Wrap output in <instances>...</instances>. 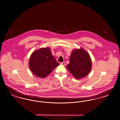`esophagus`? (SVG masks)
Listing matches in <instances>:
<instances>
[{
	"label": "esophagus",
	"instance_id": "1",
	"mask_svg": "<svg viewBox=\"0 0 120 120\" xmlns=\"http://www.w3.org/2000/svg\"><path fill=\"white\" fill-rule=\"evenodd\" d=\"M61 64L62 65H66V63L65 62H61Z\"/></svg>",
	"mask_w": 120,
	"mask_h": 120
}]
</instances>
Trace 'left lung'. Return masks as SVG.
<instances>
[{"instance_id":"8db88e82","label":"left lung","mask_w":120,"mask_h":120,"mask_svg":"<svg viewBox=\"0 0 120 120\" xmlns=\"http://www.w3.org/2000/svg\"><path fill=\"white\" fill-rule=\"evenodd\" d=\"M92 63L90 56L83 48L72 51L69 63L66 68L76 79L85 77L91 72Z\"/></svg>"}]
</instances>
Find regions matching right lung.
I'll list each match as a JSON object with an SVG mask.
<instances>
[{
  "instance_id": "right-lung-1",
  "label": "right lung",
  "mask_w": 120,
  "mask_h": 120,
  "mask_svg": "<svg viewBox=\"0 0 120 120\" xmlns=\"http://www.w3.org/2000/svg\"><path fill=\"white\" fill-rule=\"evenodd\" d=\"M29 65L35 75L44 78L59 64L52 55L50 48L44 47L33 52L30 58Z\"/></svg>"
}]
</instances>
